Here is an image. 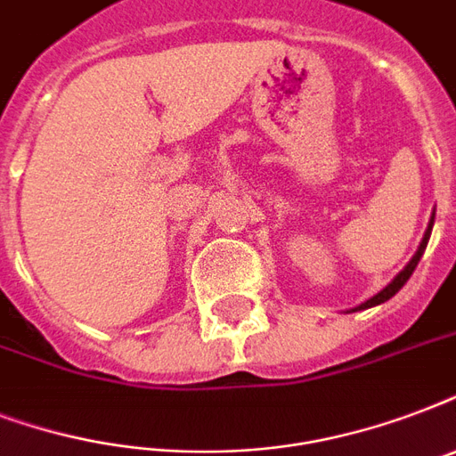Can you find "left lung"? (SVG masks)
I'll use <instances>...</instances> for the list:
<instances>
[{
  "label": "left lung",
  "instance_id": "obj_1",
  "mask_svg": "<svg viewBox=\"0 0 456 456\" xmlns=\"http://www.w3.org/2000/svg\"><path fill=\"white\" fill-rule=\"evenodd\" d=\"M433 222H436V210H433L431 222H428V227H426V232H424V239H421V243H419L417 253H414V256H411L410 263L404 265L403 270L397 272L395 277H393V281H390V284L386 286V289H381V291L376 293V296H371V298H369V300H364V303H360V305H357V307H353V310H350V312L369 310V307H376V305L386 303V300L393 298V296H395V293L400 291V289H403L404 284H407V279L411 277V272L417 270L419 260H421V256H424L426 246H428V239H431V232H433Z\"/></svg>",
  "mask_w": 456,
  "mask_h": 456
}]
</instances>
